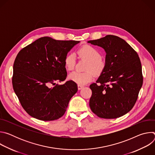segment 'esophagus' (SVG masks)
Masks as SVG:
<instances>
[{"label": "esophagus", "instance_id": "34e87169", "mask_svg": "<svg viewBox=\"0 0 155 155\" xmlns=\"http://www.w3.org/2000/svg\"><path fill=\"white\" fill-rule=\"evenodd\" d=\"M83 87H84L83 86H82V85H79V84H78V90H81Z\"/></svg>", "mask_w": 155, "mask_h": 155}]
</instances>
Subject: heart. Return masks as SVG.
<instances>
[{
    "mask_svg": "<svg viewBox=\"0 0 155 155\" xmlns=\"http://www.w3.org/2000/svg\"><path fill=\"white\" fill-rule=\"evenodd\" d=\"M77 54L79 58L89 61L86 68L87 71L73 72L69 75L68 78L79 85H84L90 82L94 78V74L91 71L96 74H100L104 68L105 62L101 59L100 52L90 45H84L80 47L77 50ZM75 55L74 53H68L64 59L65 68L69 71H72L75 65Z\"/></svg>",
    "mask_w": 155,
    "mask_h": 155,
    "instance_id": "b5f03b06",
    "label": "heart"
}]
</instances>
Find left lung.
Returning a JSON list of instances; mask_svg holds the SVG:
<instances>
[{"label":"left lung","mask_w":155,"mask_h":155,"mask_svg":"<svg viewBox=\"0 0 155 155\" xmlns=\"http://www.w3.org/2000/svg\"><path fill=\"white\" fill-rule=\"evenodd\" d=\"M87 43L106 53L104 68L96 83L90 86L91 110L102 118H119L134 107L142 86L139 55L124 40L115 35H107Z\"/></svg>","instance_id":"1"}]
</instances>
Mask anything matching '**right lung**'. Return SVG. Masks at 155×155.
I'll use <instances>...</instances> for the list:
<instances>
[{"instance_id":"obj_1","label":"right lung","mask_w":155,"mask_h":155,"mask_svg":"<svg viewBox=\"0 0 155 155\" xmlns=\"http://www.w3.org/2000/svg\"><path fill=\"white\" fill-rule=\"evenodd\" d=\"M80 41L39 38L22 49L13 64L12 83L19 101L31 117L53 121L65 114L69 101L77 92V84L70 80L56 84L67 77L64 59ZM53 84L54 86L50 87Z\"/></svg>"}]
</instances>
